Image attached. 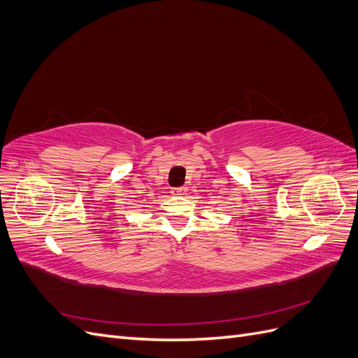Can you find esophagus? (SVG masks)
<instances>
[{"label":"esophagus","mask_w":358,"mask_h":358,"mask_svg":"<svg viewBox=\"0 0 358 358\" xmlns=\"http://www.w3.org/2000/svg\"><path fill=\"white\" fill-rule=\"evenodd\" d=\"M187 192V187H180V188H173L171 194H175V196H180V194H185Z\"/></svg>","instance_id":"esophagus-1"}]
</instances>
